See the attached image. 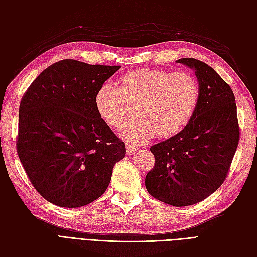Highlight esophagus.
<instances>
[{
	"instance_id": "obj_1",
	"label": "esophagus",
	"mask_w": 257,
	"mask_h": 257,
	"mask_svg": "<svg viewBox=\"0 0 257 257\" xmlns=\"http://www.w3.org/2000/svg\"><path fill=\"white\" fill-rule=\"evenodd\" d=\"M136 151H137V149H136V148H135L134 146H132V145H126V153H127L128 155H131V154H134Z\"/></svg>"
}]
</instances>
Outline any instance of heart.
<instances>
[{
    "label": "heart",
    "instance_id": "1",
    "mask_svg": "<svg viewBox=\"0 0 257 257\" xmlns=\"http://www.w3.org/2000/svg\"><path fill=\"white\" fill-rule=\"evenodd\" d=\"M196 79L186 72L139 68L123 75L118 88L104 83L95 94L98 115L108 126L120 128L134 111L137 116L123 126L121 135L133 144L146 143L155 134L173 136L193 118L199 103Z\"/></svg>",
    "mask_w": 257,
    "mask_h": 257
}]
</instances>
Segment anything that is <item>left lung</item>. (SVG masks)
I'll use <instances>...</instances> for the list:
<instances>
[{
  "label": "left lung",
  "instance_id": "8db88e82",
  "mask_svg": "<svg viewBox=\"0 0 257 257\" xmlns=\"http://www.w3.org/2000/svg\"><path fill=\"white\" fill-rule=\"evenodd\" d=\"M195 72L200 97L182 131L150 148L155 164L146 176L151 196L175 207L197 204L224 182L239 142L235 95L212 67L199 60H177Z\"/></svg>",
  "mask_w": 257,
  "mask_h": 257
}]
</instances>
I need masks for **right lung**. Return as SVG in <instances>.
I'll list each match as a JSON object with an SVG mask.
<instances>
[{
  "label": "right lung",
  "instance_id": "add662e5",
  "mask_svg": "<svg viewBox=\"0 0 257 257\" xmlns=\"http://www.w3.org/2000/svg\"><path fill=\"white\" fill-rule=\"evenodd\" d=\"M120 65L62 60L31 83L19 107L17 152L35 190L64 208L103 195L125 144L100 119L95 94Z\"/></svg>",
  "mask_w": 257,
  "mask_h": 257
}]
</instances>
